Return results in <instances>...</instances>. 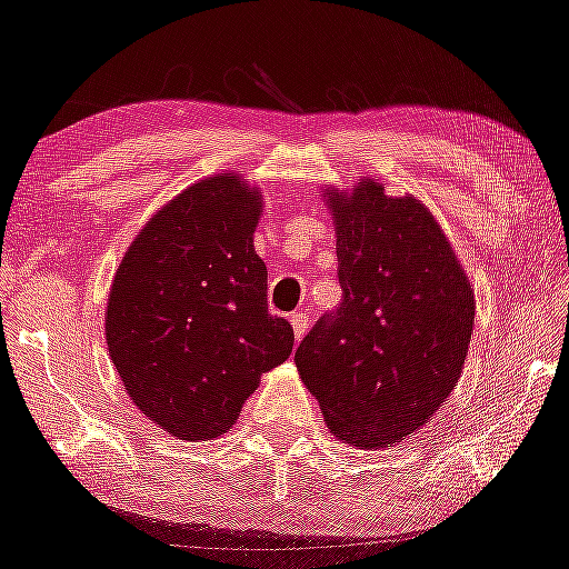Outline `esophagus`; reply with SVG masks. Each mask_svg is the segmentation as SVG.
<instances>
[{"instance_id":"1","label":"esophagus","mask_w":569,"mask_h":569,"mask_svg":"<svg viewBox=\"0 0 569 569\" xmlns=\"http://www.w3.org/2000/svg\"><path fill=\"white\" fill-rule=\"evenodd\" d=\"M290 323H292V331H295V339H302L306 337V331H308V316L306 313H292V318H290Z\"/></svg>"}]
</instances>
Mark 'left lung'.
Returning a JSON list of instances; mask_svg holds the SVG:
<instances>
[{
  "mask_svg": "<svg viewBox=\"0 0 569 569\" xmlns=\"http://www.w3.org/2000/svg\"><path fill=\"white\" fill-rule=\"evenodd\" d=\"M326 197L345 300L318 318L295 365L339 440L386 448L453 391L477 302L446 232L415 197H391L376 178Z\"/></svg>",
  "mask_w": 569,
  "mask_h": 569,
  "instance_id": "obj_1",
  "label": "left lung"
}]
</instances>
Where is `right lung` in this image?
I'll return each instance as SVG.
<instances>
[{
	"mask_svg": "<svg viewBox=\"0 0 569 569\" xmlns=\"http://www.w3.org/2000/svg\"><path fill=\"white\" fill-rule=\"evenodd\" d=\"M259 217L256 186L204 178L152 214L113 277L108 355L139 411L178 440L232 430L261 372L292 352V326L267 306Z\"/></svg>",
	"mask_w": 569,
	"mask_h": 569,
	"instance_id": "1",
	"label": "right lung"
}]
</instances>
